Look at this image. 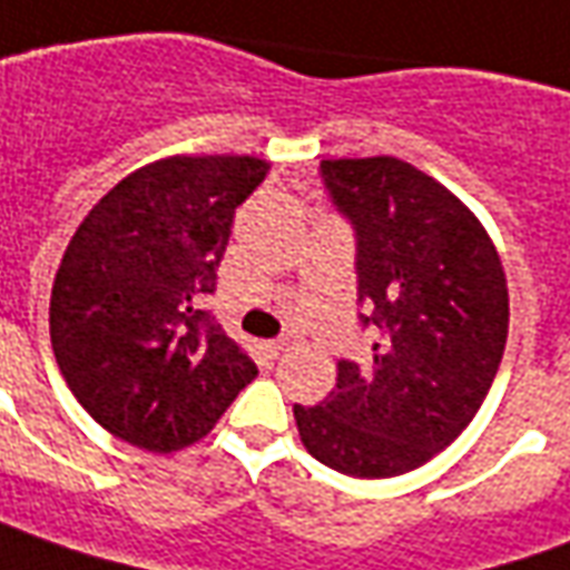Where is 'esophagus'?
<instances>
[{
  "mask_svg": "<svg viewBox=\"0 0 570 570\" xmlns=\"http://www.w3.org/2000/svg\"><path fill=\"white\" fill-rule=\"evenodd\" d=\"M264 350L269 353V356H278V353L285 350V337H278V341H266Z\"/></svg>",
  "mask_w": 570,
  "mask_h": 570,
  "instance_id": "obj_1",
  "label": "esophagus"
}]
</instances>
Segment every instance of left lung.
I'll return each instance as SVG.
<instances>
[{"label":"left lung","mask_w":570,"mask_h":570,"mask_svg":"<svg viewBox=\"0 0 570 570\" xmlns=\"http://www.w3.org/2000/svg\"><path fill=\"white\" fill-rule=\"evenodd\" d=\"M356 233L368 368L337 362L322 405H294L306 451L356 479L417 470L458 439L507 346L510 294L485 227L439 180L393 156L318 165Z\"/></svg>","instance_id":"8db88e82"}]
</instances>
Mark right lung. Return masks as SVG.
<instances>
[{"label":"right lung","mask_w":570,"mask_h":570,"mask_svg":"<svg viewBox=\"0 0 570 570\" xmlns=\"http://www.w3.org/2000/svg\"><path fill=\"white\" fill-rule=\"evenodd\" d=\"M266 171L254 156L144 165L67 245L48 309L55 358L79 405L128 445L168 454L199 442L257 377L199 304Z\"/></svg>","instance_id":"add662e5"}]
</instances>
